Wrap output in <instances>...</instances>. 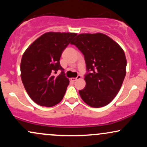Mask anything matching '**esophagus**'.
<instances>
[{
	"mask_svg": "<svg viewBox=\"0 0 147 147\" xmlns=\"http://www.w3.org/2000/svg\"><path fill=\"white\" fill-rule=\"evenodd\" d=\"M81 78H82V76L78 75L77 77H72V78H71V81H72V82H75L76 80H77V79H79Z\"/></svg>",
	"mask_w": 147,
	"mask_h": 147,
	"instance_id": "obj_1",
	"label": "esophagus"
}]
</instances>
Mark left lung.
Wrapping results in <instances>:
<instances>
[{
    "mask_svg": "<svg viewBox=\"0 0 147 147\" xmlns=\"http://www.w3.org/2000/svg\"><path fill=\"white\" fill-rule=\"evenodd\" d=\"M70 43L82 52L86 64V87L79 91L82 100L93 108L106 106L117 95L126 76L124 50L102 33L80 34Z\"/></svg>",
    "mask_w": 147,
    "mask_h": 147,
    "instance_id": "8db88e82",
    "label": "left lung"
}]
</instances>
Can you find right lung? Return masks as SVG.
I'll use <instances>...</instances> for the list:
<instances>
[{"instance_id": "add662e5", "label": "right lung", "mask_w": 147, "mask_h": 147, "mask_svg": "<svg viewBox=\"0 0 147 147\" xmlns=\"http://www.w3.org/2000/svg\"><path fill=\"white\" fill-rule=\"evenodd\" d=\"M77 34H43L27 48L21 62V77L28 95L38 105L52 107L63 98L69 79L59 59L62 52ZM59 69V76L55 75Z\"/></svg>"}]
</instances>
